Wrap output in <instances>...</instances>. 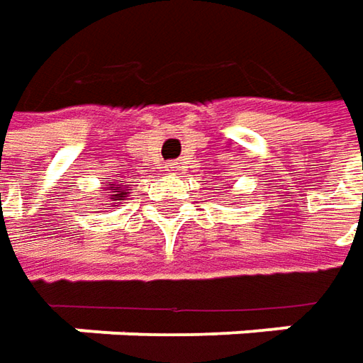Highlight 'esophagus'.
Wrapping results in <instances>:
<instances>
[{"instance_id": "34e87169", "label": "esophagus", "mask_w": 363, "mask_h": 363, "mask_svg": "<svg viewBox=\"0 0 363 363\" xmlns=\"http://www.w3.org/2000/svg\"><path fill=\"white\" fill-rule=\"evenodd\" d=\"M181 162H168V170H179L181 168Z\"/></svg>"}]
</instances>
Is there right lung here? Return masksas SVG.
Masks as SVG:
<instances>
[{
    "label": "right lung",
    "mask_w": 363,
    "mask_h": 363,
    "mask_svg": "<svg viewBox=\"0 0 363 363\" xmlns=\"http://www.w3.org/2000/svg\"><path fill=\"white\" fill-rule=\"evenodd\" d=\"M107 191L111 193V195H109L111 201H125L130 189H128L125 184H111V186H107ZM113 207H118V205H113Z\"/></svg>",
    "instance_id": "obj_1"
}]
</instances>
